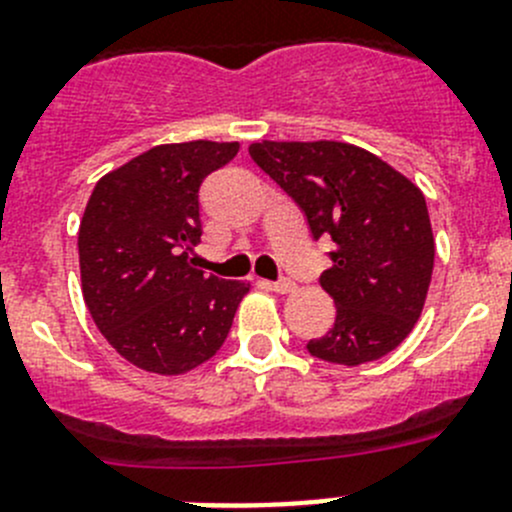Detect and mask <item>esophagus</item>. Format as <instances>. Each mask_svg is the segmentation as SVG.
Instances as JSON below:
<instances>
[{"label":"esophagus","instance_id":"34e87169","mask_svg":"<svg viewBox=\"0 0 512 512\" xmlns=\"http://www.w3.org/2000/svg\"><path fill=\"white\" fill-rule=\"evenodd\" d=\"M271 289L279 291V294H289V291L296 289V284L291 279H286V276H281L279 281H274V284H271Z\"/></svg>","mask_w":512,"mask_h":512}]
</instances>
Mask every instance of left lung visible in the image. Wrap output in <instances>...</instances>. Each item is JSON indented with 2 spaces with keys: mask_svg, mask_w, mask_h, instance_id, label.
<instances>
[{
  "mask_svg": "<svg viewBox=\"0 0 512 512\" xmlns=\"http://www.w3.org/2000/svg\"><path fill=\"white\" fill-rule=\"evenodd\" d=\"M253 163L301 208L311 238L334 243L319 284L337 304L334 326L306 344L344 367L402 344L425 306L435 266L430 213L415 183L347 143H253Z\"/></svg>",
  "mask_w": 512,
  "mask_h": 512,
  "instance_id": "8db88e82",
  "label": "left lung"
}]
</instances>
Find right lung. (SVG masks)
Segmentation results:
<instances>
[{
    "label": "right lung",
    "instance_id": "1",
    "mask_svg": "<svg viewBox=\"0 0 512 512\" xmlns=\"http://www.w3.org/2000/svg\"><path fill=\"white\" fill-rule=\"evenodd\" d=\"M238 143L155 145L97 180L80 223L82 296L120 357L155 374L211 359L248 284L196 269L201 186Z\"/></svg>",
    "mask_w": 512,
    "mask_h": 512
}]
</instances>
